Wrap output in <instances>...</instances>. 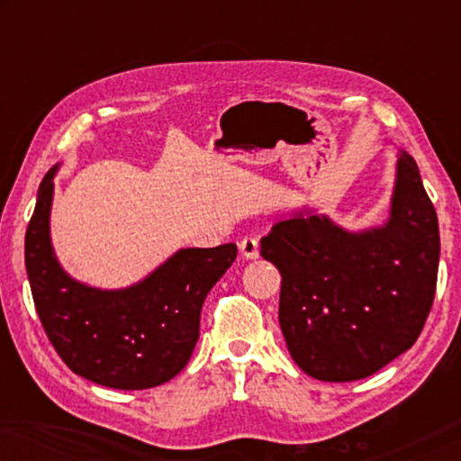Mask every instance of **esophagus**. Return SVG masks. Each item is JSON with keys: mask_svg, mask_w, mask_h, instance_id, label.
Returning <instances> with one entry per match:
<instances>
[{"mask_svg": "<svg viewBox=\"0 0 461 461\" xmlns=\"http://www.w3.org/2000/svg\"><path fill=\"white\" fill-rule=\"evenodd\" d=\"M239 251H241L243 258L248 260H256L260 256V243H258L256 237H243L241 243H239Z\"/></svg>", "mask_w": 461, "mask_h": 461, "instance_id": "34e87169", "label": "esophagus"}]
</instances>
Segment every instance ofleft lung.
<instances>
[{
	"instance_id": "left-lung-1",
	"label": "left lung",
	"mask_w": 461,
	"mask_h": 461,
	"mask_svg": "<svg viewBox=\"0 0 461 461\" xmlns=\"http://www.w3.org/2000/svg\"><path fill=\"white\" fill-rule=\"evenodd\" d=\"M281 273L279 325L289 355L323 382L363 380L420 338L438 275V218L418 163L401 153L388 222L348 232L295 213L260 241Z\"/></svg>"
}]
</instances>
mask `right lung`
I'll return each instance as SVG.
<instances>
[{"label": "right lung", "instance_id": "add662e5", "mask_svg": "<svg viewBox=\"0 0 461 461\" xmlns=\"http://www.w3.org/2000/svg\"><path fill=\"white\" fill-rule=\"evenodd\" d=\"M54 166L37 191L24 235V267L46 336L86 380L106 388L159 386L186 367L201 306L237 258V245L180 249L136 285L103 292L68 276L50 241Z\"/></svg>", "mask_w": 461, "mask_h": 461}]
</instances>
